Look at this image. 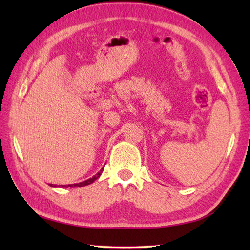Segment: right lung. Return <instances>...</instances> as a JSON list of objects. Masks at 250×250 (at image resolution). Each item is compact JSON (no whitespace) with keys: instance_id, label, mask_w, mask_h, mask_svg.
I'll use <instances>...</instances> for the list:
<instances>
[{"instance_id":"1","label":"right lung","mask_w":250,"mask_h":250,"mask_svg":"<svg viewBox=\"0 0 250 250\" xmlns=\"http://www.w3.org/2000/svg\"><path fill=\"white\" fill-rule=\"evenodd\" d=\"M104 171V167L101 168V170L97 173L96 175H94L92 177H90V179H88L86 181L83 182H80V183H77V184H68V185H55V184H49V186H52V188H82V186H84V185H89L91 184L92 182H95L98 177L101 175V173H103Z\"/></svg>"}]
</instances>
